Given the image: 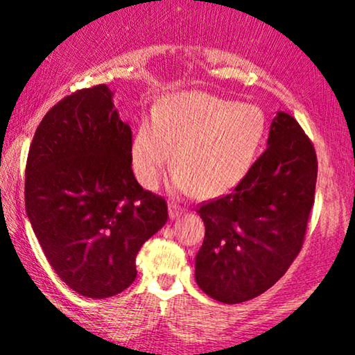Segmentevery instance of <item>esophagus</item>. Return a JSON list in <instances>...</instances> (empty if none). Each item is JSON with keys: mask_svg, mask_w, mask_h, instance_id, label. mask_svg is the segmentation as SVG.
Wrapping results in <instances>:
<instances>
[{"mask_svg": "<svg viewBox=\"0 0 355 355\" xmlns=\"http://www.w3.org/2000/svg\"><path fill=\"white\" fill-rule=\"evenodd\" d=\"M181 215H182V208H179L178 205L171 203V205H169V218H171V220H178V218H181Z\"/></svg>", "mask_w": 355, "mask_h": 355, "instance_id": "34e87169", "label": "esophagus"}]
</instances>
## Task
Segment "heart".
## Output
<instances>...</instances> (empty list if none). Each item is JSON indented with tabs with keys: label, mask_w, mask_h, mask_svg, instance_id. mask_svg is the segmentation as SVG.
<instances>
[{
	"label": "heart",
	"mask_w": 355,
	"mask_h": 355,
	"mask_svg": "<svg viewBox=\"0 0 355 355\" xmlns=\"http://www.w3.org/2000/svg\"><path fill=\"white\" fill-rule=\"evenodd\" d=\"M268 121L257 105H241L200 92L168 96L144 121L130 147L137 181L155 189L173 163V184L181 192L215 198L249 176L265 142Z\"/></svg>",
	"instance_id": "b5f03b06"
}]
</instances>
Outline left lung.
Returning <instances> with one entry per match:
<instances>
[{
	"label": "left lung",
	"instance_id": "8db88e82",
	"mask_svg": "<svg viewBox=\"0 0 355 355\" xmlns=\"http://www.w3.org/2000/svg\"><path fill=\"white\" fill-rule=\"evenodd\" d=\"M268 148L227 196L200 205L205 225L196 281L223 304L263 294L302 249L317 184V155L297 121L278 111Z\"/></svg>",
	"mask_w": 355,
	"mask_h": 355
}]
</instances>
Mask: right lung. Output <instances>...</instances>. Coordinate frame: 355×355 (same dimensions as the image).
<instances>
[{
    "label": "right lung",
    "instance_id": "obj_1",
    "mask_svg": "<svg viewBox=\"0 0 355 355\" xmlns=\"http://www.w3.org/2000/svg\"><path fill=\"white\" fill-rule=\"evenodd\" d=\"M132 130L105 84L45 114L26 166V211L46 260L77 294L105 299L134 283L135 257L168 221L163 197L130 166Z\"/></svg>",
    "mask_w": 355,
    "mask_h": 355
}]
</instances>
